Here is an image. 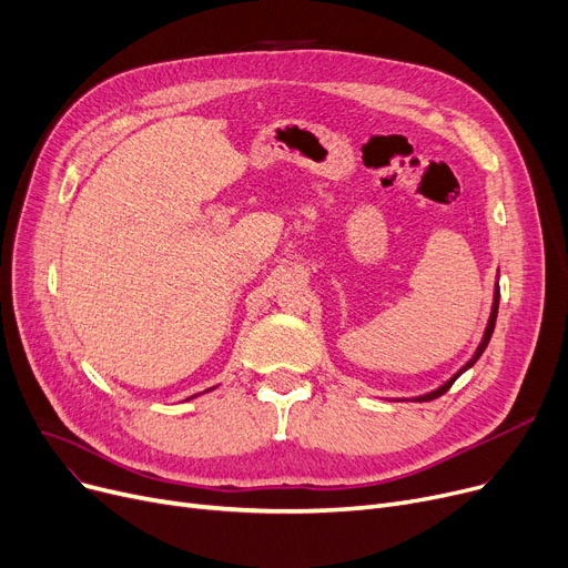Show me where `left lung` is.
Instances as JSON below:
<instances>
[{
  "label": "left lung",
  "mask_w": 568,
  "mask_h": 568,
  "mask_svg": "<svg viewBox=\"0 0 568 568\" xmlns=\"http://www.w3.org/2000/svg\"><path fill=\"white\" fill-rule=\"evenodd\" d=\"M497 308H499V283H495V290H493V308H490V317H488V324H486V332H484V338H481V343H479V347H476V352H474V356L471 359L452 377V379H446L439 389H435V392H430V394H424V396H416L414 400L416 403H426V400H435V398H439L442 394H446L452 389V384L465 373V371H469L476 362H479V356L484 354V349L488 347V343H490V336H493V332H495V320H497Z\"/></svg>",
  "instance_id": "left-lung-1"
}]
</instances>
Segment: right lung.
<instances>
[{
    "instance_id": "add662e5",
    "label": "right lung",
    "mask_w": 568,
    "mask_h": 568,
    "mask_svg": "<svg viewBox=\"0 0 568 568\" xmlns=\"http://www.w3.org/2000/svg\"><path fill=\"white\" fill-rule=\"evenodd\" d=\"M212 389H216V386H212ZM212 389H206V392H212ZM206 392H202V394H206ZM195 396H200V394H195ZM195 396H191V398H195ZM191 398H186V400H191Z\"/></svg>"
}]
</instances>
